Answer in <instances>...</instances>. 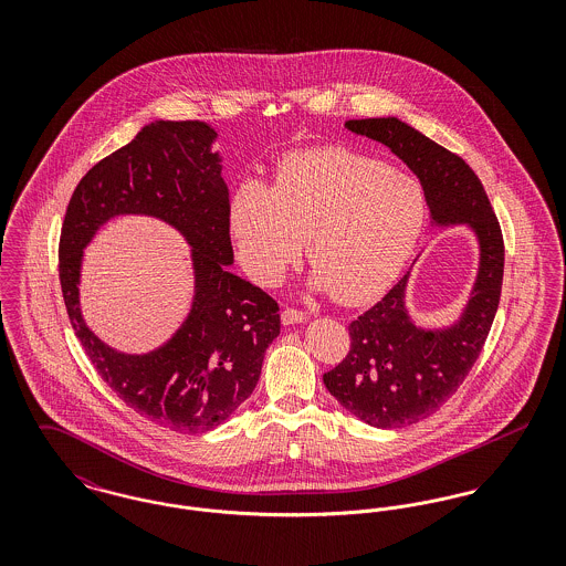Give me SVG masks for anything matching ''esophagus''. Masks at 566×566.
Wrapping results in <instances>:
<instances>
[{
  "label": "esophagus",
  "instance_id": "obj_1",
  "mask_svg": "<svg viewBox=\"0 0 566 566\" xmlns=\"http://www.w3.org/2000/svg\"><path fill=\"white\" fill-rule=\"evenodd\" d=\"M305 321H307V314L301 312V310H295V307H286L282 312V324H286V326L305 323Z\"/></svg>",
  "mask_w": 566,
  "mask_h": 566
}]
</instances>
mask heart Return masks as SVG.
<instances>
[{"label": "heart", "instance_id": "1", "mask_svg": "<svg viewBox=\"0 0 566 566\" xmlns=\"http://www.w3.org/2000/svg\"><path fill=\"white\" fill-rule=\"evenodd\" d=\"M427 220L422 187L348 148H314L280 165L277 185L245 182L231 229L248 273L277 284L310 238L314 286L358 305L379 295L409 259Z\"/></svg>", "mask_w": 566, "mask_h": 566}]
</instances>
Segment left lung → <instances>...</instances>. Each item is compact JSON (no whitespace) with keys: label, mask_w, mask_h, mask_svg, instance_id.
<instances>
[{"label":"left lung","mask_w":566,"mask_h":566,"mask_svg":"<svg viewBox=\"0 0 566 566\" xmlns=\"http://www.w3.org/2000/svg\"><path fill=\"white\" fill-rule=\"evenodd\" d=\"M346 127L388 146L418 176L432 224H467L480 243L478 277L457 323L422 328L411 321L407 271L352 321L348 356L323 376L326 390L352 416L377 429H401L446 403L484 348L501 298L503 233L480 178L458 155L395 116L348 120Z\"/></svg>","instance_id":"1"}]
</instances>
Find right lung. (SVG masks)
Listing matches in <instances>:
<instances>
[{
  "mask_svg": "<svg viewBox=\"0 0 566 566\" xmlns=\"http://www.w3.org/2000/svg\"><path fill=\"white\" fill-rule=\"evenodd\" d=\"M218 137L201 120H155L93 165L74 190L59 242V280L67 316L97 374L139 416L169 431L220 427L252 395L265 350L280 335L277 303L229 270V189ZM153 214L191 245L196 295L190 316L157 352L125 355L83 323L81 256L116 214Z\"/></svg>",
  "mask_w": 566,
  "mask_h": 566,
  "instance_id": "1",
  "label": "right lung"
}]
</instances>
